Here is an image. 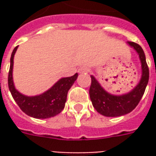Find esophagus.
Wrapping results in <instances>:
<instances>
[{
  "label": "esophagus",
  "mask_w": 156,
  "mask_h": 156,
  "mask_svg": "<svg viewBox=\"0 0 156 156\" xmlns=\"http://www.w3.org/2000/svg\"><path fill=\"white\" fill-rule=\"evenodd\" d=\"M88 72H89V68L88 67H81L78 69L79 73H88Z\"/></svg>",
  "instance_id": "34e87169"
}]
</instances>
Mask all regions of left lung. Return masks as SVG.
Masks as SVG:
<instances>
[{
    "instance_id": "left-lung-1",
    "label": "left lung",
    "mask_w": 156,
    "mask_h": 156,
    "mask_svg": "<svg viewBox=\"0 0 156 156\" xmlns=\"http://www.w3.org/2000/svg\"><path fill=\"white\" fill-rule=\"evenodd\" d=\"M127 44L137 52L141 63L140 80L131 91L124 94H112L102 87L94 76H90L89 96L93 106L97 112L106 117L122 116L134 110L144 95L149 82V68L143 49L140 45L133 41H128Z\"/></svg>"
}]
</instances>
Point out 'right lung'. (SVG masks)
I'll return each instance as SVG.
<instances>
[{"mask_svg":"<svg viewBox=\"0 0 156 156\" xmlns=\"http://www.w3.org/2000/svg\"><path fill=\"white\" fill-rule=\"evenodd\" d=\"M17 47L14 48L11 56V64L8 74V87L16 103L26 115L36 119L54 117L64 108L68 92L78 78V73L72 77L62 78L48 90L39 95L27 96L16 90L13 82L12 72L14 56Z\"/></svg>","mask_w":156,"mask_h":156,"instance_id":"right-lung-1","label":"right lung"}]
</instances>
